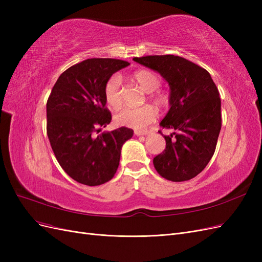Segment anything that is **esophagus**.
<instances>
[{"instance_id":"34e87169","label":"esophagus","mask_w":262,"mask_h":262,"mask_svg":"<svg viewBox=\"0 0 262 262\" xmlns=\"http://www.w3.org/2000/svg\"><path fill=\"white\" fill-rule=\"evenodd\" d=\"M134 134H136L137 137H140V136H147V134H149V131H147V130H143V131L137 130V131H134Z\"/></svg>"}]
</instances>
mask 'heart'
Returning a JSON list of instances; mask_svg holds the SVG:
<instances>
[{"instance_id": "heart-1", "label": "heart", "mask_w": 262, "mask_h": 262, "mask_svg": "<svg viewBox=\"0 0 262 262\" xmlns=\"http://www.w3.org/2000/svg\"><path fill=\"white\" fill-rule=\"evenodd\" d=\"M131 81L138 87L145 92L152 93L160 86V77L153 71L138 70L131 75ZM105 99L109 106L117 108L121 105V80L118 75H113L108 78L104 89ZM156 101L161 102L163 98L161 96L155 97ZM157 113L152 106H143L139 108L122 107L115 114V121L124 126L133 129H144L149 123L156 119Z\"/></svg>"}]
</instances>
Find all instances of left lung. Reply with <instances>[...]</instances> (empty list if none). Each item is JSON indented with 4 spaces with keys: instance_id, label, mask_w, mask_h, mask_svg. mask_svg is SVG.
<instances>
[{
    "instance_id": "1",
    "label": "left lung",
    "mask_w": 262,
    "mask_h": 262,
    "mask_svg": "<svg viewBox=\"0 0 262 262\" xmlns=\"http://www.w3.org/2000/svg\"><path fill=\"white\" fill-rule=\"evenodd\" d=\"M160 73L169 85V110L160 125L166 148L154 157V167L171 181H186L200 173L212 158L221 131V99L210 73L178 55L133 58ZM161 133V131H160Z\"/></svg>"
}]
</instances>
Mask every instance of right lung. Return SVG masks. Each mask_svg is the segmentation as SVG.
<instances>
[{
	"instance_id": "add662e5",
	"label": "right lung",
	"mask_w": 262,
	"mask_h": 262,
	"mask_svg": "<svg viewBox=\"0 0 262 262\" xmlns=\"http://www.w3.org/2000/svg\"><path fill=\"white\" fill-rule=\"evenodd\" d=\"M130 64L116 59H87L69 68L47 101V134L62 169L75 181L99 186L112 179L121 148L133 130L99 132L112 121L104 89L109 77Z\"/></svg>"
}]
</instances>
